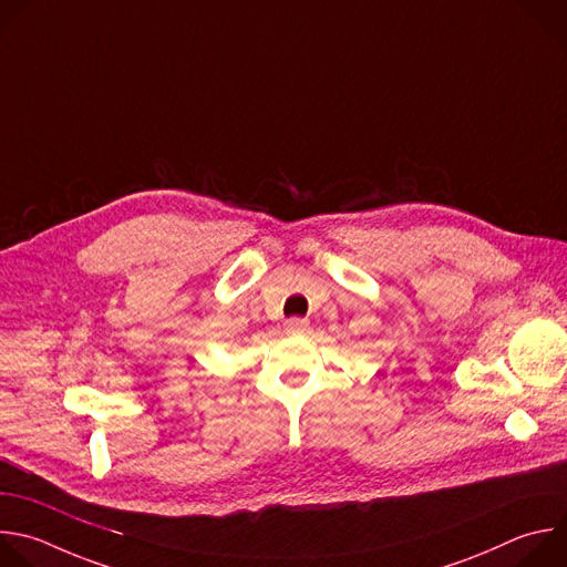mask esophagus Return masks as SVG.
Segmentation results:
<instances>
[{
  "mask_svg": "<svg viewBox=\"0 0 567 567\" xmlns=\"http://www.w3.org/2000/svg\"><path fill=\"white\" fill-rule=\"evenodd\" d=\"M308 326H310L308 319H299V317H292L286 321L288 332H303V330H308Z\"/></svg>",
  "mask_w": 567,
  "mask_h": 567,
  "instance_id": "esophagus-1",
  "label": "esophagus"
}]
</instances>
